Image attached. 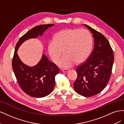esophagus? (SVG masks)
<instances>
[{
    "label": "esophagus",
    "mask_w": 124,
    "mask_h": 124,
    "mask_svg": "<svg viewBox=\"0 0 124 124\" xmlns=\"http://www.w3.org/2000/svg\"><path fill=\"white\" fill-rule=\"evenodd\" d=\"M62 72H63V73H68V72L70 71V70H68V69H64V70H62Z\"/></svg>",
    "instance_id": "34e87169"
}]
</instances>
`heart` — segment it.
Wrapping results in <instances>:
<instances>
[{
  "instance_id": "b5f03b06",
  "label": "heart",
  "mask_w": 124,
  "mask_h": 124,
  "mask_svg": "<svg viewBox=\"0 0 124 124\" xmlns=\"http://www.w3.org/2000/svg\"><path fill=\"white\" fill-rule=\"evenodd\" d=\"M93 38L89 31L80 29L62 30L49 42L48 50L52 60L61 68H68L76 63L86 61L91 54Z\"/></svg>"
}]
</instances>
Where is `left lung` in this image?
Returning <instances> with one entry per match:
<instances>
[{
	"instance_id": "obj_1",
	"label": "left lung",
	"mask_w": 124,
	"mask_h": 124,
	"mask_svg": "<svg viewBox=\"0 0 124 124\" xmlns=\"http://www.w3.org/2000/svg\"><path fill=\"white\" fill-rule=\"evenodd\" d=\"M84 25L93 35L94 48L87 61L77 68V78L73 85L77 93L90 97L107 86L111 75L114 54L104 35L87 25Z\"/></svg>"
}]
</instances>
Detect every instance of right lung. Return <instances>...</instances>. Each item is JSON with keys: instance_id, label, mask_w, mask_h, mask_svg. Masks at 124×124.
Listing matches in <instances>:
<instances>
[{"instance_id": "obj_1", "label": "right lung", "mask_w": 124, "mask_h": 124, "mask_svg": "<svg viewBox=\"0 0 124 124\" xmlns=\"http://www.w3.org/2000/svg\"><path fill=\"white\" fill-rule=\"evenodd\" d=\"M54 25L42 24L34 27L21 37L16 46L12 62L13 72L21 89L32 97H44L51 93L54 87L55 76L60 70L45 54H42L41 60L36 65H26L20 60L17 52L24 41L41 36L48 28Z\"/></svg>"}]
</instances>
